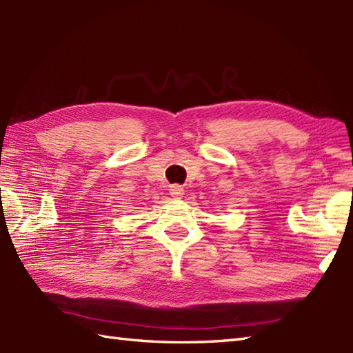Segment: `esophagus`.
Listing matches in <instances>:
<instances>
[{
    "label": "esophagus",
    "mask_w": 353,
    "mask_h": 353,
    "mask_svg": "<svg viewBox=\"0 0 353 353\" xmlns=\"http://www.w3.org/2000/svg\"><path fill=\"white\" fill-rule=\"evenodd\" d=\"M183 192H185V190L180 185L170 186V195L173 196V199H180V196L183 195Z\"/></svg>",
    "instance_id": "obj_1"
}]
</instances>
